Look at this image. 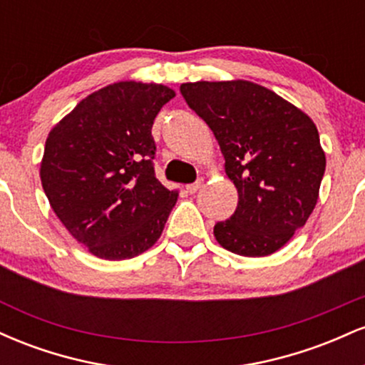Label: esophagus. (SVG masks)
Wrapping results in <instances>:
<instances>
[{
    "instance_id": "1",
    "label": "esophagus",
    "mask_w": 365,
    "mask_h": 365,
    "mask_svg": "<svg viewBox=\"0 0 365 365\" xmlns=\"http://www.w3.org/2000/svg\"><path fill=\"white\" fill-rule=\"evenodd\" d=\"M200 185H202V183H200V182L190 183V185H187V192H188V194H195V192L200 188Z\"/></svg>"
}]
</instances>
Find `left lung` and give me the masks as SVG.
<instances>
[{
    "instance_id": "1",
    "label": "left lung",
    "mask_w": 365,
    "mask_h": 365,
    "mask_svg": "<svg viewBox=\"0 0 365 365\" xmlns=\"http://www.w3.org/2000/svg\"><path fill=\"white\" fill-rule=\"evenodd\" d=\"M180 92L215 133L238 192L233 216L215 226L217 244L245 257L279 250L319 197L326 156L314 121L249 81L188 82Z\"/></svg>"
}]
</instances>
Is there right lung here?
Here are the masks:
<instances>
[{"label": "right lung", "mask_w": 365, "mask_h": 365, "mask_svg": "<svg viewBox=\"0 0 365 365\" xmlns=\"http://www.w3.org/2000/svg\"><path fill=\"white\" fill-rule=\"evenodd\" d=\"M175 91L116 82L92 92L46 139L41 183L75 240L106 261L132 259L161 237L178 192L154 175L150 128Z\"/></svg>", "instance_id": "right-lung-1"}]
</instances>
